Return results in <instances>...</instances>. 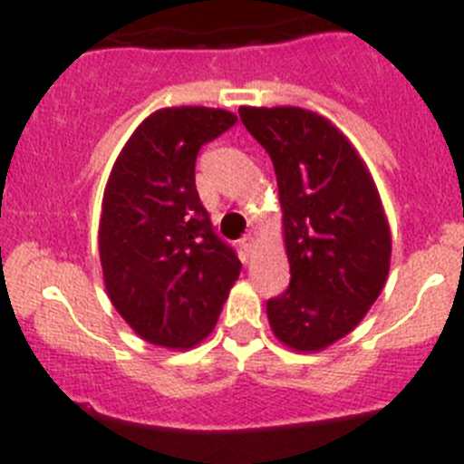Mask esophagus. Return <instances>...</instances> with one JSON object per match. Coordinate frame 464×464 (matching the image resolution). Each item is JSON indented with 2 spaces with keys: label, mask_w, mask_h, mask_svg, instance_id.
I'll return each instance as SVG.
<instances>
[{
  "label": "esophagus",
  "mask_w": 464,
  "mask_h": 464,
  "mask_svg": "<svg viewBox=\"0 0 464 464\" xmlns=\"http://www.w3.org/2000/svg\"><path fill=\"white\" fill-rule=\"evenodd\" d=\"M252 247H255V237H252V234H247V237L241 238V250L246 252V255H250Z\"/></svg>",
  "instance_id": "esophagus-1"
}]
</instances>
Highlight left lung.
<instances>
[{
	"mask_svg": "<svg viewBox=\"0 0 464 464\" xmlns=\"http://www.w3.org/2000/svg\"><path fill=\"white\" fill-rule=\"evenodd\" d=\"M270 155L291 284L266 304L279 343L320 352L352 332L382 293L390 227L377 185L329 119L304 108H238Z\"/></svg>",
	"mask_w": 464,
	"mask_h": 464,
	"instance_id": "left-lung-1",
	"label": "left lung"
}]
</instances>
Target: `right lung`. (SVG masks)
<instances>
[{
    "instance_id": "1",
    "label": "right lung",
    "mask_w": 464,
    "mask_h": 464,
    "mask_svg": "<svg viewBox=\"0 0 464 464\" xmlns=\"http://www.w3.org/2000/svg\"><path fill=\"white\" fill-rule=\"evenodd\" d=\"M234 123L227 110L162 108L135 128L110 171L99 223L105 291L153 345L191 350L208 338L241 273L196 191L200 146Z\"/></svg>"
}]
</instances>
